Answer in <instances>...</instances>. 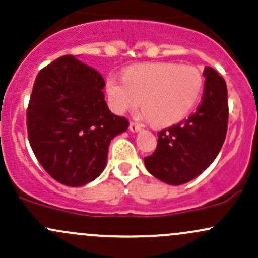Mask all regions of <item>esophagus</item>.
<instances>
[{"label":"esophagus","instance_id":"1","mask_svg":"<svg viewBox=\"0 0 258 258\" xmlns=\"http://www.w3.org/2000/svg\"><path fill=\"white\" fill-rule=\"evenodd\" d=\"M129 129L132 130V132H139V130L141 129V125L140 124H138L137 121H130L129 124Z\"/></svg>","mask_w":258,"mask_h":258}]
</instances>
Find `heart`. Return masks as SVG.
<instances>
[{"label":"heart","instance_id":"b5f03b06","mask_svg":"<svg viewBox=\"0 0 258 258\" xmlns=\"http://www.w3.org/2000/svg\"><path fill=\"white\" fill-rule=\"evenodd\" d=\"M204 88L201 70L192 65L152 62L130 66L124 76L108 75V104L118 114L141 106L156 126L179 123L192 112Z\"/></svg>","mask_w":258,"mask_h":258}]
</instances>
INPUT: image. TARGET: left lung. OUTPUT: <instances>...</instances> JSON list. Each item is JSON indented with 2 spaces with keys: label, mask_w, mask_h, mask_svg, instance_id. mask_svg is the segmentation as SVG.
I'll return each mask as SVG.
<instances>
[{
  "label": "left lung",
  "mask_w": 258,
  "mask_h": 258,
  "mask_svg": "<svg viewBox=\"0 0 258 258\" xmlns=\"http://www.w3.org/2000/svg\"><path fill=\"white\" fill-rule=\"evenodd\" d=\"M204 91L195 113L157 133L156 150L145 157L146 170L168 184L196 178L215 160L228 130L229 106L225 80L214 69H204Z\"/></svg>",
  "instance_id": "left-lung-1"
}]
</instances>
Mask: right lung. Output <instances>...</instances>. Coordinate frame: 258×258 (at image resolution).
<instances>
[{"mask_svg": "<svg viewBox=\"0 0 258 258\" xmlns=\"http://www.w3.org/2000/svg\"><path fill=\"white\" fill-rule=\"evenodd\" d=\"M102 75L73 55L41 69L27 108L32 150L60 183L80 187L97 178L108 146L125 132L128 119L113 114L104 101Z\"/></svg>", "mask_w": 258, "mask_h": 258, "instance_id": "add662e5", "label": "right lung"}]
</instances>
